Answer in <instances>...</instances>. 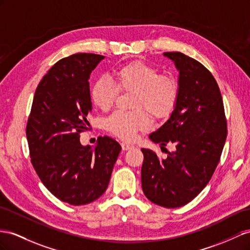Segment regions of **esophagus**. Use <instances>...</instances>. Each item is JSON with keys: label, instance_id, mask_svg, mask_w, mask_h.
I'll use <instances>...</instances> for the list:
<instances>
[{"label": "esophagus", "instance_id": "1", "mask_svg": "<svg viewBox=\"0 0 250 250\" xmlns=\"http://www.w3.org/2000/svg\"><path fill=\"white\" fill-rule=\"evenodd\" d=\"M121 148H123L124 151L130 150V149L133 148V145H130V144H127V143H123V144H121Z\"/></svg>", "mask_w": 250, "mask_h": 250}]
</instances>
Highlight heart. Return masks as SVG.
Here are the masks:
<instances>
[{
    "mask_svg": "<svg viewBox=\"0 0 250 250\" xmlns=\"http://www.w3.org/2000/svg\"><path fill=\"white\" fill-rule=\"evenodd\" d=\"M114 82L99 77L89 89L93 104L101 111L110 110L120 91H134L132 111H116L104 120V127L112 135L125 142L136 137L138 131L152 125L150 113L166 119L173 113L178 100L177 81L169 74H159L157 67L144 61L124 64L113 73Z\"/></svg>",
    "mask_w": 250,
    "mask_h": 250,
    "instance_id": "heart-1",
    "label": "heart"
}]
</instances>
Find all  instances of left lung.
<instances>
[{
    "instance_id": "1",
    "label": "left lung",
    "mask_w": 250,
    "mask_h": 250,
    "mask_svg": "<svg viewBox=\"0 0 250 250\" xmlns=\"http://www.w3.org/2000/svg\"><path fill=\"white\" fill-rule=\"evenodd\" d=\"M164 55L180 70V94L167 123L149 137L162 146L174 144L175 151L167 152L164 159L154 151L142 149V186L152 203L177 208L191 202L209 183L226 142L227 120L212 74L183 53Z\"/></svg>"
}]
</instances>
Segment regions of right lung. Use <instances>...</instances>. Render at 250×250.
I'll use <instances>...</instances> for the list:
<instances>
[{"label": "right lung", "mask_w": 250, "mask_h": 250, "mask_svg": "<svg viewBox=\"0 0 250 250\" xmlns=\"http://www.w3.org/2000/svg\"><path fill=\"white\" fill-rule=\"evenodd\" d=\"M104 57L75 54L57 62L40 81L26 125L30 161L38 176L60 201L86 205L104 193L120 145L104 136L80 144L92 110L89 75Z\"/></svg>", "instance_id": "right-lung-1"}]
</instances>
